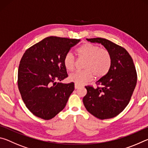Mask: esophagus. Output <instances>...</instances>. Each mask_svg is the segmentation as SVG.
<instances>
[{
  "mask_svg": "<svg viewBox=\"0 0 148 148\" xmlns=\"http://www.w3.org/2000/svg\"><path fill=\"white\" fill-rule=\"evenodd\" d=\"M80 87V86H79V85H77V84H75V86H74V87H75V89H78L79 87Z\"/></svg>",
  "mask_w": 148,
  "mask_h": 148,
  "instance_id": "esophagus-1",
  "label": "esophagus"
}]
</instances>
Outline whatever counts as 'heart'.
Instances as JSON below:
<instances>
[{"instance_id": "1", "label": "heart", "mask_w": 148, "mask_h": 148, "mask_svg": "<svg viewBox=\"0 0 148 148\" xmlns=\"http://www.w3.org/2000/svg\"><path fill=\"white\" fill-rule=\"evenodd\" d=\"M76 53L79 57L86 59L84 64L86 70L76 71L69 76L71 82L77 85H83L95 77L100 79L108 73L112 66V56L108 50L101 48L99 46L91 43H86L79 47ZM63 63L69 71L75 68L76 59L71 52L64 57Z\"/></svg>"}]
</instances>
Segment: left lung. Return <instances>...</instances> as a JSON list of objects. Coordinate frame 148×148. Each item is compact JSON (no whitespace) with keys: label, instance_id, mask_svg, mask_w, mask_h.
<instances>
[{"label":"left lung","instance_id":"8db88e82","mask_svg":"<svg viewBox=\"0 0 148 148\" xmlns=\"http://www.w3.org/2000/svg\"><path fill=\"white\" fill-rule=\"evenodd\" d=\"M87 40L101 44L108 50L112 66L108 73L96 82L97 87L86 86L87 92L84 104L98 119L112 118L123 112L131 100L137 82L136 68L132 57L123 47L102 38Z\"/></svg>","mask_w":148,"mask_h":148}]
</instances>
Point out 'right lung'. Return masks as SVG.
I'll list each match as a JSON object with an SVG mask.
<instances>
[{
    "label": "right lung",
    "instance_id": "right-lung-1",
    "mask_svg": "<svg viewBox=\"0 0 148 148\" xmlns=\"http://www.w3.org/2000/svg\"><path fill=\"white\" fill-rule=\"evenodd\" d=\"M79 41L49 36L24 53L19 66L17 85L26 107L34 116L51 119L66 106L74 84L56 81L68 77L64 57Z\"/></svg>",
    "mask_w": 148,
    "mask_h": 148
}]
</instances>
